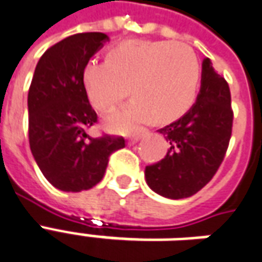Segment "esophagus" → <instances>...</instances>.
Here are the masks:
<instances>
[{
    "mask_svg": "<svg viewBox=\"0 0 262 262\" xmlns=\"http://www.w3.org/2000/svg\"><path fill=\"white\" fill-rule=\"evenodd\" d=\"M140 138H141V135H135V137H131V138L128 140V144H129V145H134V144H137V142L140 141Z\"/></svg>",
    "mask_w": 262,
    "mask_h": 262,
    "instance_id": "esophagus-1",
    "label": "esophagus"
}]
</instances>
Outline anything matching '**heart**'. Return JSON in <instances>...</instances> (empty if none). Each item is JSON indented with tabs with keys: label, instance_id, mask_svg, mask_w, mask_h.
<instances>
[{
	"label": "heart",
	"instance_id": "b5f03b06",
	"mask_svg": "<svg viewBox=\"0 0 262 262\" xmlns=\"http://www.w3.org/2000/svg\"><path fill=\"white\" fill-rule=\"evenodd\" d=\"M200 64L192 48L169 40H128L113 46L107 60L92 59L83 69L89 101L100 111L110 110L131 92L135 98L105 116L113 133L128 134L152 117L173 121L196 100Z\"/></svg>",
	"mask_w": 262,
	"mask_h": 262
}]
</instances>
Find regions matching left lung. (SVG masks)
<instances>
[{"label": "left lung", "mask_w": 262, "mask_h": 262, "mask_svg": "<svg viewBox=\"0 0 262 262\" xmlns=\"http://www.w3.org/2000/svg\"><path fill=\"white\" fill-rule=\"evenodd\" d=\"M231 127L229 84L206 57L196 103L179 120L158 129L168 142V152L162 161L145 168L148 186L168 199L198 193L222 164Z\"/></svg>", "instance_id": "obj_1"}]
</instances>
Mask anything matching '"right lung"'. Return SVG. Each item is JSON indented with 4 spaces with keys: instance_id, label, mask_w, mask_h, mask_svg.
Masks as SVG:
<instances>
[{
    "instance_id": "1",
    "label": "right lung",
    "mask_w": 262,
    "mask_h": 262,
    "mask_svg": "<svg viewBox=\"0 0 262 262\" xmlns=\"http://www.w3.org/2000/svg\"><path fill=\"white\" fill-rule=\"evenodd\" d=\"M108 36L76 33L39 59L28 93L29 145L39 169L63 192H81L103 179L108 157L125 146L122 137L87 134L97 121L83 86V69Z\"/></svg>"
}]
</instances>
